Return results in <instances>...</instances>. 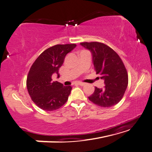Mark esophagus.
Returning <instances> with one entry per match:
<instances>
[{
    "label": "esophagus",
    "instance_id": "obj_1",
    "mask_svg": "<svg viewBox=\"0 0 152 152\" xmlns=\"http://www.w3.org/2000/svg\"><path fill=\"white\" fill-rule=\"evenodd\" d=\"M78 84L80 85V86H84L86 85L85 83H83V82H78Z\"/></svg>",
    "mask_w": 152,
    "mask_h": 152
}]
</instances>
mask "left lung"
Wrapping results in <instances>:
<instances>
[{
	"label": "left lung",
	"instance_id": "8db88e82",
	"mask_svg": "<svg viewBox=\"0 0 152 152\" xmlns=\"http://www.w3.org/2000/svg\"><path fill=\"white\" fill-rule=\"evenodd\" d=\"M80 45L91 51L94 69L105 85L103 88H95L89 99L102 107L115 105L123 97L129 83L123 61L113 49L103 43L83 42Z\"/></svg>",
	"mask_w": 152,
	"mask_h": 152
}]
</instances>
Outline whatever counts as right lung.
<instances>
[{"mask_svg": "<svg viewBox=\"0 0 152 152\" xmlns=\"http://www.w3.org/2000/svg\"><path fill=\"white\" fill-rule=\"evenodd\" d=\"M76 47V44L56 45L41 53L33 63L27 77L28 93L35 105L45 111H54L67 102L72 87L64 86L52 77L60 75L58 70L68 53Z\"/></svg>", "mask_w": 152, "mask_h": 152, "instance_id": "1", "label": "right lung"}]
</instances>
